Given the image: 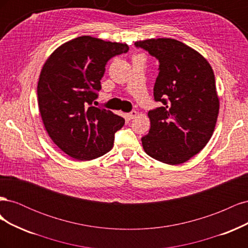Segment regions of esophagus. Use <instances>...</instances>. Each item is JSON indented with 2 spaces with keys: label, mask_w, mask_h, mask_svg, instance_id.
I'll list each match as a JSON object with an SVG mask.
<instances>
[{
  "label": "esophagus",
  "mask_w": 248,
  "mask_h": 248,
  "mask_svg": "<svg viewBox=\"0 0 248 248\" xmlns=\"http://www.w3.org/2000/svg\"><path fill=\"white\" fill-rule=\"evenodd\" d=\"M137 115H138V112L136 110H131L130 112H128V114L126 115V117H127V119H128V120H132V119H134V118L137 117Z\"/></svg>",
  "instance_id": "obj_1"
}]
</instances>
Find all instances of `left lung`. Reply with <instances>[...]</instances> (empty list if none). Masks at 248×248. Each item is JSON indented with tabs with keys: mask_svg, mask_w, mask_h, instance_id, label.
I'll list each match as a JSON object with an SVG mask.
<instances>
[{
	"mask_svg": "<svg viewBox=\"0 0 248 248\" xmlns=\"http://www.w3.org/2000/svg\"><path fill=\"white\" fill-rule=\"evenodd\" d=\"M159 62L154 100L149 110L151 128L141 138L145 152L168 164L190 159L211 139L219 110L211 66L198 51L170 38L134 43Z\"/></svg>",
	"mask_w": 248,
	"mask_h": 248,
	"instance_id": "1",
	"label": "left lung"
}]
</instances>
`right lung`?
Here are the masks:
<instances>
[{
	"mask_svg": "<svg viewBox=\"0 0 248 248\" xmlns=\"http://www.w3.org/2000/svg\"><path fill=\"white\" fill-rule=\"evenodd\" d=\"M128 50L127 44L81 36L58 47L43 65L37 87L42 121L72 158L95 159L112 148L125 120L93 102L108 60Z\"/></svg>",
	"mask_w": 248,
	"mask_h": 248,
	"instance_id": "right-lung-1",
	"label": "right lung"
}]
</instances>
